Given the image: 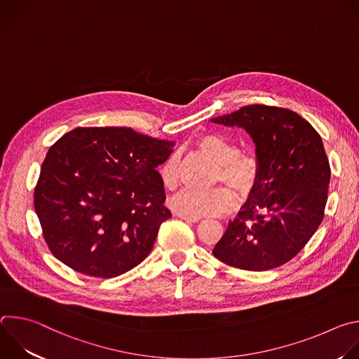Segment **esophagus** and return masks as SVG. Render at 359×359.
Returning a JSON list of instances; mask_svg holds the SVG:
<instances>
[{
	"label": "esophagus",
	"mask_w": 359,
	"mask_h": 359,
	"mask_svg": "<svg viewBox=\"0 0 359 359\" xmlns=\"http://www.w3.org/2000/svg\"><path fill=\"white\" fill-rule=\"evenodd\" d=\"M176 216L180 217V219H183V220H186V222H190V223H197V222L200 220L198 217H189V216H184V215H180V213H177Z\"/></svg>",
	"instance_id": "esophagus-1"
}]
</instances>
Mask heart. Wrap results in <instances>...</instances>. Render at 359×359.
Segmentation results:
<instances>
[{
  "label": "heart",
  "instance_id": "1",
  "mask_svg": "<svg viewBox=\"0 0 359 359\" xmlns=\"http://www.w3.org/2000/svg\"><path fill=\"white\" fill-rule=\"evenodd\" d=\"M197 147L219 163L216 180H223L240 194H248L259 182L262 173L260 158L252 150L240 151L236 142L220 135L206 133L196 140ZM159 177L166 190H175L179 184V155H172L161 165ZM236 196L229 187L210 190H182L170 200V206L189 217L217 216L231 210Z\"/></svg>",
  "mask_w": 359,
  "mask_h": 359
}]
</instances>
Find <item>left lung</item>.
Instances as JSON below:
<instances>
[{
    "label": "left lung",
    "mask_w": 359,
    "mask_h": 359,
    "mask_svg": "<svg viewBox=\"0 0 359 359\" xmlns=\"http://www.w3.org/2000/svg\"><path fill=\"white\" fill-rule=\"evenodd\" d=\"M212 122L244 128L262 162L259 182L216 244L215 257L248 271L288 263L324 219L331 169L321 136L298 114L260 104Z\"/></svg>",
    "instance_id": "obj_1"
}]
</instances>
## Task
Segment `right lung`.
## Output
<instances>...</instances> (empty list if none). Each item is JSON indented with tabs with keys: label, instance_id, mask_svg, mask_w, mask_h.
<instances>
[{
	"label": "right lung",
	"instance_id": "right-lung-1",
	"mask_svg": "<svg viewBox=\"0 0 359 359\" xmlns=\"http://www.w3.org/2000/svg\"><path fill=\"white\" fill-rule=\"evenodd\" d=\"M172 146L130 128H76L57 140L34 190L50 252L96 278L140 264L172 217L156 170Z\"/></svg>",
	"mask_w": 359,
	"mask_h": 359
}]
</instances>
